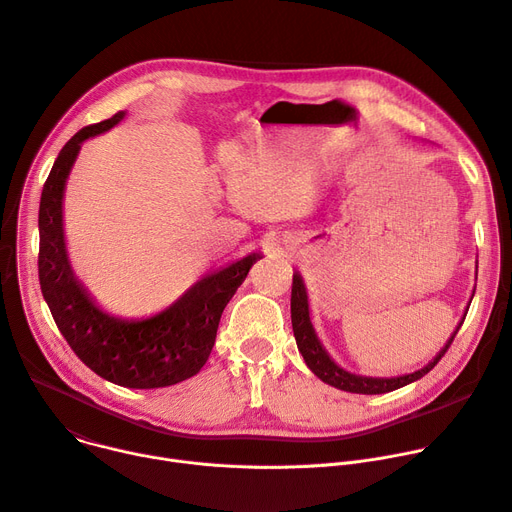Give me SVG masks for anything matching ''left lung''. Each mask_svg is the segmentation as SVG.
<instances>
[{
  "instance_id": "obj_1",
  "label": "left lung",
  "mask_w": 512,
  "mask_h": 512,
  "mask_svg": "<svg viewBox=\"0 0 512 512\" xmlns=\"http://www.w3.org/2000/svg\"><path fill=\"white\" fill-rule=\"evenodd\" d=\"M463 318H466V314H463ZM463 318L455 327L453 335L447 339L445 347L425 367L412 371V374H404V376H396V378L357 376V374H351V371L343 369L341 365H337L331 359V355L327 353V349H324L322 343L318 341L312 322H310V308H308V294H306L304 280H302V275L298 271L294 273V282H292V329H294V337H296V343H298V351L302 353L306 365L310 367V371L316 378H320L324 384H329V386H333L337 390H343V392H351V394H386V392L398 390L406 384L421 380L445 355V351L449 349V345L453 343L459 327L463 324Z\"/></svg>"
}]
</instances>
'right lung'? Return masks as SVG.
Listing matches in <instances>:
<instances>
[{
  "mask_svg": "<svg viewBox=\"0 0 512 512\" xmlns=\"http://www.w3.org/2000/svg\"><path fill=\"white\" fill-rule=\"evenodd\" d=\"M124 116L126 112H118L81 128L61 149L40 196L38 280L61 335L91 371L124 388L151 390L179 384L204 367L222 310L261 253L202 277L169 308L149 318L128 320L102 310L73 273L63 230V196L81 145Z\"/></svg>",
  "mask_w": 512,
  "mask_h": 512,
  "instance_id": "add662e5",
  "label": "right lung"
}]
</instances>
